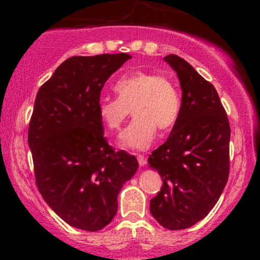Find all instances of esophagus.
<instances>
[{
	"label": "esophagus",
	"instance_id": "obj_1",
	"mask_svg": "<svg viewBox=\"0 0 260 260\" xmlns=\"http://www.w3.org/2000/svg\"><path fill=\"white\" fill-rule=\"evenodd\" d=\"M137 159H138L140 166H144L145 164H147V159L144 157V155H137Z\"/></svg>",
	"mask_w": 260,
	"mask_h": 260
}]
</instances>
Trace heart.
Returning <instances> with one entry per match:
<instances>
[{
  "label": "heart",
  "mask_w": 260,
  "mask_h": 260,
  "mask_svg": "<svg viewBox=\"0 0 260 260\" xmlns=\"http://www.w3.org/2000/svg\"><path fill=\"white\" fill-rule=\"evenodd\" d=\"M113 89L118 98H101L98 115L109 129L117 131L133 110L136 117L120 136L121 147L145 150L154 142L157 128L168 131L180 118V89L169 77L134 72L118 79Z\"/></svg>",
  "instance_id": "obj_1"
}]
</instances>
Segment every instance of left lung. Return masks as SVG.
I'll return each instance as SVG.
<instances>
[{
    "label": "left lung",
    "mask_w": 260,
    "mask_h": 260,
    "mask_svg": "<svg viewBox=\"0 0 260 260\" xmlns=\"http://www.w3.org/2000/svg\"><path fill=\"white\" fill-rule=\"evenodd\" d=\"M164 59L180 79L182 110L168 140L148 159L162 180L150 213L165 229L183 230L208 215L228 183L231 129L214 85L183 58Z\"/></svg>",
    "instance_id": "left-lung-1"
}]
</instances>
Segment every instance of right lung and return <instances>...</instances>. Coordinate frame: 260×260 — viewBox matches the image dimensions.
<instances>
[{"mask_svg":"<svg viewBox=\"0 0 260 260\" xmlns=\"http://www.w3.org/2000/svg\"><path fill=\"white\" fill-rule=\"evenodd\" d=\"M128 53L74 56L41 85L28 143L40 194L63 221L99 231L117 213L122 186L138 170L134 155L115 151L104 137L98 101Z\"/></svg>","mask_w":260,"mask_h":260,"instance_id":"obj_1","label":"right lung"}]
</instances>
